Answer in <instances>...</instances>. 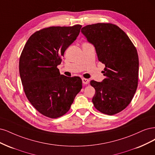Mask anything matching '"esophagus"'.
Instances as JSON below:
<instances>
[{
  "label": "esophagus",
  "instance_id": "esophagus-1",
  "mask_svg": "<svg viewBox=\"0 0 155 155\" xmlns=\"http://www.w3.org/2000/svg\"><path fill=\"white\" fill-rule=\"evenodd\" d=\"M82 83H83L84 84H87L89 83V82L88 79L84 78H83L82 79Z\"/></svg>",
  "mask_w": 155,
  "mask_h": 155
}]
</instances>
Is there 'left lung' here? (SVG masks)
<instances>
[{
	"label": "left lung",
	"mask_w": 155,
	"mask_h": 155,
	"mask_svg": "<svg viewBox=\"0 0 155 155\" xmlns=\"http://www.w3.org/2000/svg\"><path fill=\"white\" fill-rule=\"evenodd\" d=\"M81 32L95 48L98 59L105 65L101 82L91 81L95 89L94 106L113 115L130 104L138 86L139 61L136 48L122 29L110 23L87 25Z\"/></svg>",
	"instance_id": "8db88e82"
}]
</instances>
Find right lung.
<instances>
[{
	"mask_svg": "<svg viewBox=\"0 0 155 155\" xmlns=\"http://www.w3.org/2000/svg\"><path fill=\"white\" fill-rule=\"evenodd\" d=\"M81 28L78 24L52 26L36 31L28 40L20 57L25 94L33 106L47 117L56 118L66 114L82 87L79 77L61 74L57 68Z\"/></svg>",
	"mask_w": 155,
	"mask_h": 155,
	"instance_id": "1",
	"label": "right lung"
}]
</instances>
